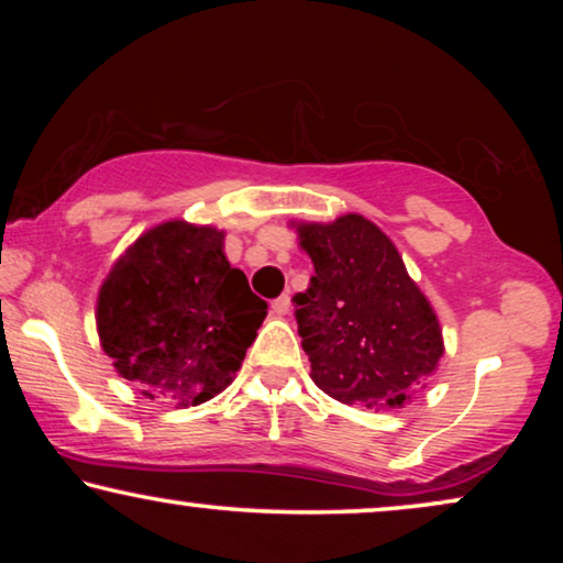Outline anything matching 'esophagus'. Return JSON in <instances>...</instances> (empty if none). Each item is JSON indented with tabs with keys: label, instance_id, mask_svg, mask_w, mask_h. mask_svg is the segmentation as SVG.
I'll return each instance as SVG.
<instances>
[{
	"label": "esophagus",
	"instance_id": "obj_1",
	"mask_svg": "<svg viewBox=\"0 0 563 563\" xmlns=\"http://www.w3.org/2000/svg\"><path fill=\"white\" fill-rule=\"evenodd\" d=\"M289 307H291L289 297L282 295V297H276L274 302H272V312L276 314V318H284V314H289Z\"/></svg>",
	"mask_w": 563,
	"mask_h": 563
}]
</instances>
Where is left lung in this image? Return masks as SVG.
Here are the masks:
<instances>
[{
	"label": "left lung",
	"instance_id": "8db88e82",
	"mask_svg": "<svg viewBox=\"0 0 563 563\" xmlns=\"http://www.w3.org/2000/svg\"><path fill=\"white\" fill-rule=\"evenodd\" d=\"M297 233L314 264L295 295L312 382L366 410L412 402L443 356V333L395 243L361 214L299 222Z\"/></svg>",
	"mask_w": 563,
	"mask_h": 563
}]
</instances>
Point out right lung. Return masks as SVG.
Instances as JSON below:
<instances>
[{
  "label": "right lung",
  "mask_w": 563,
  "mask_h": 563,
  "mask_svg": "<svg viewBox=\"0 0 563 563\" xmlns=\"http://www.w3.org/2000/svg\"><path fill=\"white\" fill-rule=\"evenodd\" d=\"M225 233L168 220L118 258L99 289L97 330L122 379L145 397L202 405L241 368L266 302L222 253Z\"/></svg>",
  "instance_id": "1"
}]
</instances>
